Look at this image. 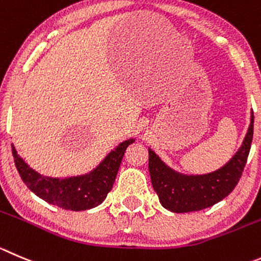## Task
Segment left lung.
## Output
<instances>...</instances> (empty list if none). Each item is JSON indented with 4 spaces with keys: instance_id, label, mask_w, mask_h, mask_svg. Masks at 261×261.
Returning a JSON list of instances; mask_svg holds the SVG:
<instances>
[{
    "instance_id": "8db88e82",
    "label": "left lung",
    "mask_w": 261,
    "mask_h": 261,
    "mask_svg": "<svg viewBox=\"0 0 261 261\" xmlns=\"http://www.w3.org/2000/svg\"><path fill=\"white\" fill-rule=\"evenodd\" d=\"M254 134V112L242 145L220 169L201 175L182 174L172 169L153 149L149 153V174L161 204L172 213H191L211 207L237 186L245 169Z\"/></svg>"
}]
</instances>
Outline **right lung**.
Here are the masks:
<instances>
[{
	"instance_id": "obj_1",
	"label": "right lung",
	"mask_w": 261,
	"mask_h": 261,
	"mask_svg": "<svg viewBox=\"0 0 261 261\" xmlns=\"http://www.w3.org/2000/svg\"><path fill=\"white\" fill-rule=\"evenodd\" d=\"M134 142L135 139H127L119 143L91 171L68 177L41 175L18 154L14 145H11V149L16 170L29 191L47 203L64 210L84 211L96 207L107 198L114 184L126 148Z\"/></svg>"
}]
</instances>
